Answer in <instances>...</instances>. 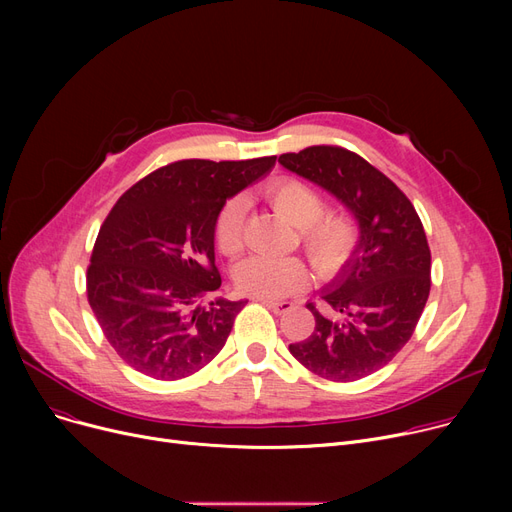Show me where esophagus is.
Masks as SVG:
<instances>
[{"mask_svg": "<svg viewBox=\"0 0 512 512\" xmlns=\"http://www.w3.org/2000/svg\"><path fill=\"white\" fill-rule=\"evenodd\" d=\"M257 301L261 305H265L267 309H272L276 315H282V313L292 309V303H288V301H270V299H257Z\"/></svg>", "mask_w": 512, "mask_h": 512, "instance_id": "obj_1", "label": "esophagus"}]
</instances>
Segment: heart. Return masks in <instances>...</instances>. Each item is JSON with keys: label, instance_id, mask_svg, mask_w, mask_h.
<instances>
[{"label": "heart", "instance_id": "obj_1", "mask_svg": "<svg viewBox=\"0 0 512 512\" xmlns=\"http://www.w3.org/2000/svg\"><path fill=\"white\" fill-rule=\"evenodd\" d=\"M265 199L299 228L301 247L321 278H334L351 261L359 242L357 224L344 213H328L326 199L315 186L299 178H278L267 184ZM245 228L247 203L232 197L215 218V245L228 257L238 255L245 249ZM234 280L249 297L272 301L303 290L311 274L299 257L255 255L236 267Z\"/></svg>", "mask_w": 512, "mask_h": 512}]
</instances>
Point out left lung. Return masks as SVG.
Instances as JSON below:
<instances>
[{
    "instance_id": "left-lung-1",
    "label": "left lung",
    "mask_w": 512,
    "mask_h": 512,
    "mask_svg": "<svg viewBox=\"0 0 512 512\" xmlns=\"http://www.w3.org/2000/svg\"><path fill=\"white\" fill-rule=\"evenodd\" d=\"M280 164L324 186L359 222V245L340 276L309 303L313 334L290 344L303 367L330 382H355L388 365L405 346L432 288V253L409 197L361 155L313 145Z\"/></svg>"
}]
</instances>
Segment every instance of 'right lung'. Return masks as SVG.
I'll return each mask as SVG.
<instances>
[{"label": "right lung", "mask_w": 512, "mask_h": 512, "mask_svg": "<svg viewBox=\"0 0 512 512\" xmlns=\"http://www.w3.org/2000/svg\"><path fill=\"white\" fill-rule=\"evenodd\" d=\"M276 164L180 159L132 184L107 213L87 267V299L118 357L174 382L218 355L247 301L222 286L213 226L226 199Z\"/></svg>", "instance_id": "right-lung-1"}]
</instances>
